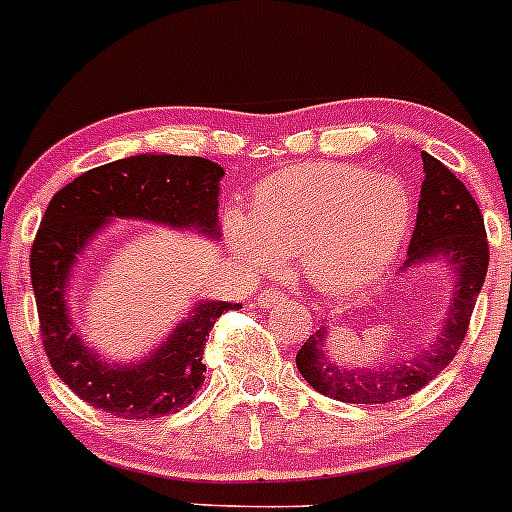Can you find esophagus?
I'll return each instance as SVG.
<instances>
[{
    "mask_svg": "<svg viewBox=\"0 0 512 512\" xmlns=\"http://www.w3.org/2000/svg\"><path fill=\"white\" fill-rule=\"evenodd\" d=\"M285 302V295H282L280 290H275V287H270V290H262L260 295H257V305L260 307H277Z\"/></svg>",
    "mask_w": 512,
    "mask_h": 512,
    "instance_id": "esophagus-1",
    "label": "esophagus"
}]
</instances>
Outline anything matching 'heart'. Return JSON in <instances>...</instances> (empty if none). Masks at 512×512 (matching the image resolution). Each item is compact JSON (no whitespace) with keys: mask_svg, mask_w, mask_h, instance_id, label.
Segmentation results:
<instances>
[{"mask_svg":"<svg viewBox=\"0 0 512 512\" xmlns=\"http://www.w3.org/2000/svg\"><path fill=\"white\" fill-rule=\"evenodd\" d=\"M413 220L398 177L370 175L340 162H310L267 180L255 192L250 220H227L232 247L255 270L277 257H302L322 292H352L393 265Z\"/></svg>","mask_w":512,"mask_h":512,"instance_id":"obj_1","label":"heart"}]
</instances>
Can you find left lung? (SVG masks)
I'll use <instances>...</instances> for the list:
<instances>
[{"mask_svg":"<svg viewBox=\"0 0 512 512\" xmlns=\"http://www.w3.org/2000/svg\"><path fill=\"white\" fill-rule=\"evenodd\" d=\"M423 172L418 220L403 267H413L435 257H443L453 267L455 292L450 300L448 320L433 345L425 347L423 352H415L413 360L410 357L405 362L393 360L390 365H377L372 370L337 367L325 355L327 327L312 332L297 352L295 362L300 375L327 398L360 405L403 400L438 377L463 345L475 300L488 275V235L478 202L448 167L423 152Z\"/></svg>","mask_w":512,"mask_h":512,"instance_id":"obj_1","label":"left lung"}]
</instances>
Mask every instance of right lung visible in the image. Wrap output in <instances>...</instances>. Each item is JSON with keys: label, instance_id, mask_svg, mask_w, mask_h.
<instances>
[{"label": "right lung", "instance_id": "1", "mask_svg": "<svg viewBox=\"0 0 512 512\" xmlns=\"http://www.w3.org/2000/svg\"><path fill=\"white\" fill-rule=\"evenodd\" d=\"M222 175L225 170L205 157L135 155L84 172L52 197L29 252V272L47 360L84 403L124 420H147L177 413L202 388L210 330L222 312L242 307L240 302H197L150 357L117 365L79 340L67 307V282L87 242L114 217L220 237Z\"/></svg>", "mask_w": 512, "mask_h": 512}]
</instances>
